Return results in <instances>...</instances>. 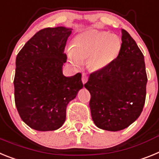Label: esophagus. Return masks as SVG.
<instances>
[{
    "instance_id": "obj_1",
    "label": "esophagus",
    "mask_w": 159,
    "mask_h": 159,
    "mask_svg": "<svg viewBox=\"0 0 159 159\" xmlns=\"http://www.w3.org/2000/svg\"><path fill=\"white\" fill-rule=\"evenodd\" d=\"M81 81H82V83H83V84H85L86 82H87L88 77L85 74H82V77H81Z\"/></svg>"
}]
</instances>
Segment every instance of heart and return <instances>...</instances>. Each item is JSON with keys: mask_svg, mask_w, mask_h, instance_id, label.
<instances>
[{"mask_svg": "<svg viewBox=\"0 0 159 159\" xmlns=\"http://www.w3.org/2000/svg\"><path fill=\"white\" fill-rule=\"evenodd\" d=\"M121 41L115 34L96 30H88L74 39L69 58L74 66L87 60L88 68L92 71L102 70L118 56Z\"/></svg>", "mask_w": 159, "mask_h": 159, "instance_id": "b5f03b06", "label": "heart"}]
</instances>
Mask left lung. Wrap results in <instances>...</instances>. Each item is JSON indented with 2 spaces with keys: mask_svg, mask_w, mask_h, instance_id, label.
<instances>
[{
  "mask_svg": "<svg viewBox=\"0 0 159 159\" xmlns=\"http://www.w3.org/2000/svg\"><path fill=\"white\" fill-rule=\"evenodd\" d=\"M121 41L117 58L104 70L91 74L85 85L91 95L92 119L105 130L128 127L140 116L146 100L144 56L125 30H121Z\"/></svg>",
  "mask_w": 159,
  "mask_h": 159,
  "instance_id": "obj_1",
  "label": "left lung"
}]
</instances>
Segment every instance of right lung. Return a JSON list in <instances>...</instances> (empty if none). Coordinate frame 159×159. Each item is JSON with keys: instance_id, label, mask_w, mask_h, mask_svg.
<instances>
[{"instance_id": "right-lung-1", "label": "right lung", "mask_w": 159, "mask_h": 159, "mask_svg": "<svg viewBox=\"0 0 159 159\" xmlns=\"http://www.w3.org/2000/svg\"><path fill=\"white\" fill-rule=\"evenodd\" d=\"M72 30L65 26L40 30L16 56L15 104L22 121L36 130L59 129L67 105L83 88L81 74L66 77L62 73Z\"/></svg>"}]
</instances>
